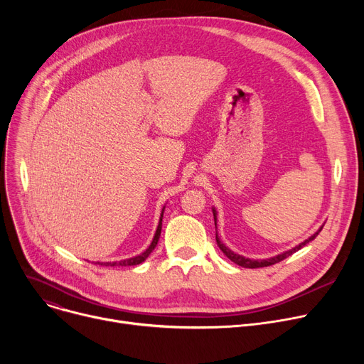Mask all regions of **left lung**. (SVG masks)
<instances>
[{
  "instance_id": "8db88e82",
  "label": "left lung",
  "mask_w": 364,
  "mask_h": 364,
  "mask_svg": "<svg viewBox=\"0 0 364 364\" xmlns=\"http://www.w3.org/2000/svg\"><path fill=\"white\" fill-rule=\"evenodd\" d=\"M214 221H215V211H214ZM215 225H217V224H215ZM321 228H323V227H320V230L316 232L311 237H309L307 240H304V242L299 243L298 246L292 247L291 251H286V252H283V254H280V255H276V257H273V258H267V259H250V258H245V257H242V255H237V254H235L233 251L228 250V247L218 239V235H215V239H217V245L220 246V250L224 252V255H225L228 259H232L235 264H237V265H240V267H245V269H259V267H269V265H273V264H276V262H280V261H283L284 258H288L289 255H292L294 252L299 251L302 246H305L309 242H311V240H314V239L317 237V235L321 232Z\"/></svg>"
}]
</instances>
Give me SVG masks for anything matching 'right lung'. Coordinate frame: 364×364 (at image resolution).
<instances>
[{"label": "right lung", "mask_w": 364, "mask_h": 364, "mask_svg": "<svg viewBox=\"0 0 364 364\" xmlns=\"http://www.w3.org/2000/svg\"><path fill=\"white\" fill-rule=\"evenodd\" d=\"M162 217H164V211H162V214H161V220H159V225H158V230H156V233H155V237H153L150 246L147 247V250H146L141 255L129 258V259H124V261H119V262H105V264L102 262L100 265H110V267H113V265H121V267H127V265H137V264L143 262V261L150 255V252H151L153 250H155L156 245H158V240H159V236H161V230H162Z\"/></svg>", "instance_id": "obj_1"}]
</instances>
